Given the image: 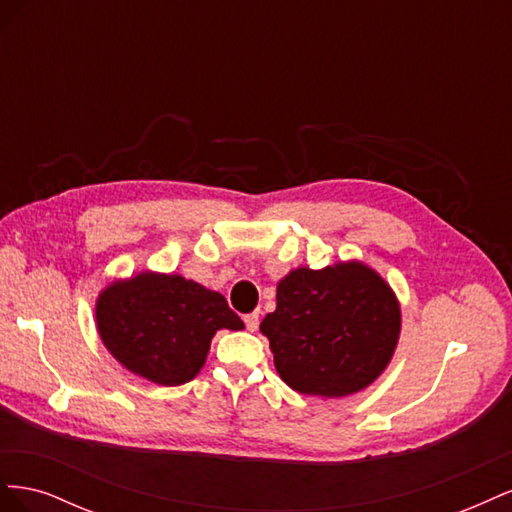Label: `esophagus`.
<instances>
[{
  "label": "esophagus",
  "mask_w": 512,
  "mask_h": 512,
  "mask_svg": "<svg viewBox=\"0 0 512 512\" xmlns=\"http://www.w3.org/2000/svg\"><path fill=\"white\" fill-rule=\"evenodd\" d=\"M243 320H245V327H247V331H252V333H254V331L258 329V314H256V312L247 314Z\"/></svg>",
  "instance_id": "obj_1"
}]
</instances>
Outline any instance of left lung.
Listing matches in <instances>:
<instances>
[{
  "instance_id": "obj_1",
  "label": "left lung",
  "mask_w": 512,
  "mask_h": 512,
  "mask_svg": "<svg viewBox=\"0 0 512 512\" xmlns=\"http://www.w3.org/2000/svg\"><path fill=\"white\" fill-rule=\"evenodd\" d=\"M280 378L301 395L348 397L389 367L401 307L382 275L361 260L292 269L277 307L260 322Z\"/></svg>"
}]
</instances>
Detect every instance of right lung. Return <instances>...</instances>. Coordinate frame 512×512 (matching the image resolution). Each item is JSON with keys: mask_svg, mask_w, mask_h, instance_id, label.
<instances>
[{"mask_svg": "<svg viewBox=\"0 0 512 512\" xmlns=\"http://www.w3.org/2000/svg\"><path fill=\"white\" fill-rule=\"evenodd\" d=\"M96 327L132 374L179 386L203 369L213 335L241 331L243 322L220 292L175 273L141 271L98 294Z\"/></svg>", "mask_w": 512, "mask_h": 512, "instance_id": "add662e5", "label": "right lung"}]
</instances>
